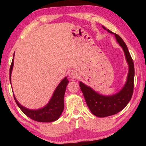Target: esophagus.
<instances>
[{
	"label": "esophagus",
	"instance_id": "esophagus-1",
	"mask_svg": "<svg viewBox=\"0 0 146 146\" xmlns=\"http://www.w3.org/2000/svg\"><path fill=\"white\" fill-rule=\"evenodd\" d=\"M70 76L71 78H76V76H77V75H76V74L75 72L72 71V72H71L70 73Z\"/></svg>",
	"mask_w": 146,
	"mask_h": 146
}]
</instances>
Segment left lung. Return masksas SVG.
I'll list each match as a JSON object with an SVG mask.
<instances>
[{
	"mask_svg": "<svg viewBox=\"0 0 146 146\" xmlns=\"http://www.w3.org/2000/svg\"><path fill=\"white\" fill-rule=\"evenodd\" d=\"M103 28L106 29L103 26ZM108 31L113 33L108 29ZM116 39L124 51L125 58L129 64L127 80L122 90L111 96H103L95 92L91 88L80 82L79 86L83 93L86 102L91 113L98 117H106L117 114L122 111L131 100L134 88L135 68L133 60L131 56L126 44L117 34L114 33Z\"/></svg>",
	"mask_w": 146,
	"mask_h": 146,
	"instance_id": "1",
	"label": "left lung"
}]
</instances>
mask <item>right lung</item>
Masks as SVG:
<instances>
[{"label": "right lung", "instance_id": "right-lung-1", "mask_svg": "<svg viewBox=\"0 0 146 146\" xmlns=\"http://www.w3.org/2000/svg\"><path fill=\"white\" fill-rule=\"evenodd\" d=\"M15 55V53H14ZM14 56V55H13ZM13 58L9 69V80L11 83V71L13 66ZM69 81L67 77L64 78L61 82L59 84L57 88L53 93V95L51 97L50 101L45 107L37 110H31L23 107L17 102L15 95H13L14 99L15 100L16 104L21 109L22 111L24 114L28 116V117L31 118L37 122H51L55 121L60 117L62 113L64 105V97L65 94L66 86H67Z\"/></svg>", "mask_w": 146, "mask_h": 146}]
</instances>
